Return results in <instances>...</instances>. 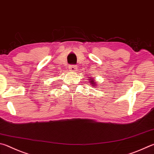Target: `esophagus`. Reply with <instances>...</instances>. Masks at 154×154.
Listing matches in <instances>:
<instances>
[{
    "mask_svg": "<svg viewBox=\"0 0 154 154\" xmlns=\"http://www.w3.org/2000/svg\"><path fill=\"white\" fill-rule=\"evenodd\" d=\"M69 69L71 72H75V71H77V66H75V65H70L69 66Z\"/></svg>",
    "mask_w": 154,
    "mask_h": 154,
    "instance_id": "obj_1",
    "label": "esophagus"
}]
</instances>
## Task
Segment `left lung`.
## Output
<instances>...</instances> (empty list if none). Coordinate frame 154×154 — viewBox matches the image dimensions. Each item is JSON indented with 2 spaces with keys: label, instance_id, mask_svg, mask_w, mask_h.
I'll use <instances>...</instances> for the list:
<instances>
[{
  "label": "left lung",
  "instance_id": "8db88e82",
  "mask_svg": "<svg viewBox=\"0 0 154 154\" xmlns=\"http://www.w3.org/2000/svg\"><path fill=\"white\" fill-rule=\"evenodd\" d=\"M88 78H89L88 82L91 85L92 87H94V88H96V87H97V84L96 83V80H95L94 79H92L91 77H89Z\"/></svg>",
  "mask_w": 154,
  "mask_h": 154
}]
</instances>
